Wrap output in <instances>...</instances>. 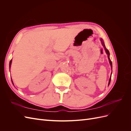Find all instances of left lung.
<instances>
[{
  "label": "left lung",
  "mask_w": 131,
  "mask_h": 131,
  "mask_svg": "<svg viewBox=\"0 0 131 131\" xmlns=\"http://www.w3.org/2000/svg\"><path fill=\"white\" fill-rule=\"evenodd\" d=\"M101 42H102V45L103 46V47H104V49H105V52H106V54H108V59H109V63H110V66H111V68H112V61H111L110 59V58H109V55H110L109 51H108V49H106V48L105 47V44H104V42H103V41L102 39H101ZM111 78H112V74H111V76H110V79H109V81L108 86H109V84H110V81H111Z\"/></svg>",
  "instance_id": "8db88e82"
}]
</instances>
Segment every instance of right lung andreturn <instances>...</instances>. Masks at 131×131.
Returning a JSON list of instances; mask_svg holds the SVG:
<instances>
[{
	"label": "right lung",
	"mask_w": 131,
	"mask_h": 131,
	"mask_svg": "<svg viewBox=\"0 0 131 131\" xmlns=\"http://www.w3.org/2000/svg\"><path fill=\"white\" fill-rule=\"evenodd\" d=\"M11 62H12V59L10 61V63H9V68H10V67H11ZM11 81H12V82H13V80H11Z\"/></svg>",
	"instance_id": "obj_1"
}]
</instances>
